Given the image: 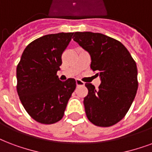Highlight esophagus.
Instances as JSON below:
<instances>
[{"label": "esophagus", "mask_w": 152, "mask_h": 152, "mask_svg": "<svg viewBox=\"0 0 152 152\" xmlns=\"http://www.w3.org/2000/svg\"><path fill=\"white\" fill-rule=\"evenodd\" d=\"M76 86H80V85H84V83L83 81H81L80 80H79V79H76Z\"/></svg>", "instance_id": "obj_1"}]
</instances>
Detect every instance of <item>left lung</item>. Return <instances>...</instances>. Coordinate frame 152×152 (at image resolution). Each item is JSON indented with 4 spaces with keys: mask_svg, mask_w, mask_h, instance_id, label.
<instances>
[{
    "mask_svg": "<svg viewBox=\"0 0 152 152\" xmlns=\"http://www.w3.org/2000/svg\"><path fill=\"white\" fill-rule=\"evenodd\" d=\"M72 39L89 53L90 67L101 81L98 89L85 84L88 90L84 99L87 117L99 127L115 124L124 117L136 95L135 61L122 43L102 33L76 32Z\"/></svg>",
    "mask_w": 152,
    "mask_h": 152,
    "instance_id": "8db88e82",
    "label": "left lung"
}]
</instances>
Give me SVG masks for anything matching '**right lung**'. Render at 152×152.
Here are the masks:
<instances>
[{
    "instance_id": "add662e5",
    "label": "right lung",
    "mask_w": 152,
    "mask_h": 152,
    "mask_svg": "<svg viewBox=\"0 0 152 152\" xmlns=\"http://www.w3.org/2000/svg\"><path fill=\"white\" fill-rule=\"evenodd\" d=\"M73 32L43 36L25 48L17 68V93L26 112L44 124L58 122L76 89L75 79L59 80L62 54Z\"/></svg>"
}]
</instances>
